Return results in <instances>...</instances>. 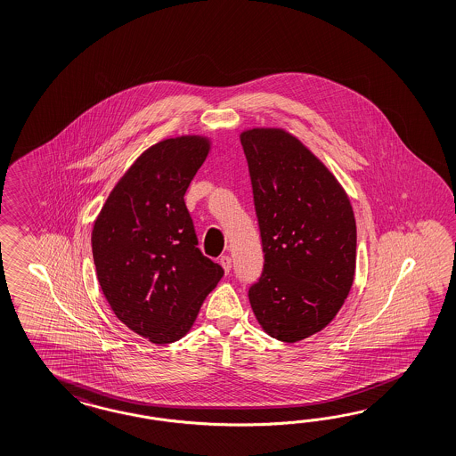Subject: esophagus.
<instances>
[{
    "mask_svg": "<svg viewBox=\"0 0 456 456\" xmlns=\"http://www.w3.org/2000/svg\"><path fill=\"white\" fill-rule=\"evenodd\" d=\"M219 264L222 265V269L225 272V275L231 272V265H232V260L229 256H222L221 259H219Z\"/></svg>",
    "mask_w": 456,
    "mask_h": 456,
    "instance_id": "obj_1",
    "label": "esophagus"
}]
</instances>
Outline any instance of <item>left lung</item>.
I'll list each match as a JSON object with an SVG mask.
<instances>
[{
	"label": "left lung",
	"instance_id": "left-lung-1",
	"mask_svg": "<svg viewBox=\"0 0 456 456\" xmlns=\"http://www.w3.org/2000/svg\"><path fill=\"white\" fill-rule=\"evenodd\" d=\"M264 250L248 300L262 330L294 344L344 305L357 264V225L332 171L282 127L240 133Z\"/></svg>",
	"mask_w": 456,
	"mask_h": 456
}]
</instances>
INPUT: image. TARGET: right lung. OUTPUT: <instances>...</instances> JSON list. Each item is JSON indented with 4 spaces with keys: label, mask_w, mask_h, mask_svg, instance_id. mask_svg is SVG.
Returning <instances> with one entry per match:
<instances>
[{
    "label": "right lung",
    "mask_w": 456,
    "mask_h": 456,
    "mask_svg": "<svg viewBox=\"0 0 456 456\" xmlns=\"http://www.w3.org/2000/svg\"><path fill=\"white\" fill-rule=\"evenodd\" d=\"M208 135L162 139L112 187L91 244L101 290L114 315L152 344L191 330L224 275L197 248L184 194L209 156Z\"/></svg>",
    "instance_id": "add662e5"
}]
</instances>
